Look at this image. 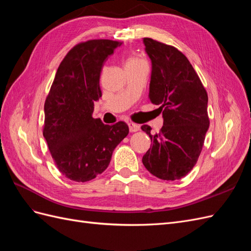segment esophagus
I'll return each instance as SVG.
<instances>
[{"label": "esophagus", "instance_id": "1", "mask_svg": "<svg viewBox=\"0 0 251 251\" xmlns=\"http://www.w3.org/2000/svg\"><path fill=\"white\" fill-rule=\"evenodd\" d=\"M127 126H128V128H130V132L131 133L137 132V131H139V128H140V126L138 125H136L134 123H128Z\"/></svg>", "mask_w": 251, "mask_h": 251}]
</instances>
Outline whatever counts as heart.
Segmentation results:
<instances>
[{
	"label": "heart",
	"instance_id": "heart-1",
	"mask_svg": "<svg viewBox=\"0 0 251 251\" xmlns=\"http://www.w3.org/2000/svg\"><path fill=\"white\" fill-rule=\"evenodd\" d=\"M139 63H143V60L141 58L136 57V56H130L126 59V65H133V64H139Z\"/></svg>",
	"mask_w": 251,
	"mask_h": 251
}]
</instances>
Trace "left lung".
<instances>
[{
	"label": "left lung",
	"mask_w": 251,
	"mask_h": 251,
	"mask_svg": "<svg viewBox=\"0 0 251 251\" xmlns=\"http://www.w3.org/2000/svg\"><path fill=\"white\" fill-rule=\"evenodd\" d=\"M143 44L151 62L149 97L160 105L163 126L155 135L150 126H141L151 141L142 163L159 179L178 180L193 170L201 154L209 127L207 93L183 53L150 37Z\"/></svg>",
	"instance_id": "8db88e82"
}]
</instances>
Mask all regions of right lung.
<instances>
[{
  "instance_id": "add662e5",
  "label": "right lung",
  "mask_w": 251,
  "mask_h": 251,
  "mask_svg": "<svg viewBox=\"0 0 251 251\" xmlns=\"http://www.w3.org/2000/svg\"><path fill=\"white\" fill-rule=\"evenodd\" d=\"M121 44L91 40L74 46L60 63L45 101L43 135L58 171L72 181L87 182L101 174L128 134L124 121L109 126L92 116L101 97L103 64Z\"/></svg>"
}]
</instances>
